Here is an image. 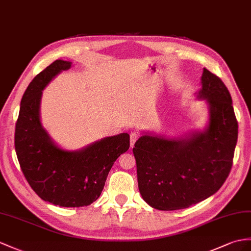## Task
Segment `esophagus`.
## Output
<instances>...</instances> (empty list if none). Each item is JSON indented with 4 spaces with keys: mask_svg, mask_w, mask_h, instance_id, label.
I'll list each match as a JSON object with an SVG mask.
<instances>
[{
    "mask_svg": "<svg viewBox=\"0 0 251 251\" xmlns=\"http://www.w3.org/2000/svg\"><path fill=\"white\" fill-rule=\"evenodd\" d=\"M139 133L138 132H136V131H133V132H131V134H130V143H131V147H133L134 146V144L136 143V140L139 138Z\"/></svg>",
    "mask_w": 251,
    "mask_h": 251,
    "instance_id": "esophagus-1",
    "label": "esophagus"
}]
</instances>
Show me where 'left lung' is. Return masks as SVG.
I'll list each match as a JSON object with an SVG mask.
<instances>
[{
    "mask_svg": "<svg viewBox=\"0 0 251 251\" xmlns=\"http://www.w3.org/2000/svg\"><path fill=\"white\" fill-rule=\"evenodd\" d=\"M199 98L210 105V125L191 137L144 135L135 143L138 188L152 207L181 210L215 194L227 180L237 142V120L228 88L203 68Z\"/></svg>",
    "mask_w": 251,
    "mask_h": 251,
    "instance_id": "obj_1",
    "label": "left lung"
}]
</instances>
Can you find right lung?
Wrapping results in <instances>:
<instances>
[{
	"label": "right lung",
	"instance_id": "1",
	"mask_svg": "<svg viewBox=\"0 0 251 251\" xmlns=\"http://www.w3.org/2000/svg\"><path fill=\"white\" fill-rule=\"evenodd\" d=\"M71 63L57 59L34 77L24 93L15 131V149L29 186L48 202L79 207L96 201L115 161L130 148V135L106 137L81 151L58 148L39 119L41 90Z\"/></svg>",
	"mask_w": 251,
	"mask_h": 251
}]
</instances>
